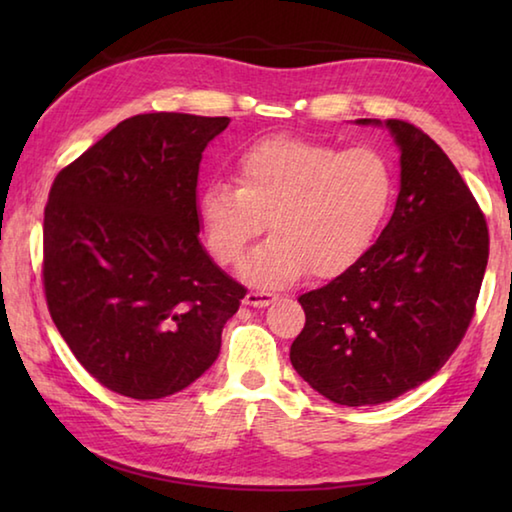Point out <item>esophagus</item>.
I'll use <instances>...</instances> for the list:
<instances>
[{
  "mask_svg": "<svg viewBox=\"0 0 512 512\" xmlns=\"http://www.w3.org/2000/svg\"><path fill=\"white\" fill-rule=\"evenodd\" d=\"M273 300H275L273 293L271 291H264V289L248 291L246 298H244V302H246V305H250V307H268Z\"/></svg>",
  "mask_w": 512,
  "mask_h": 512,
  "instance_id": "esophagus-1",
  "label": "esophagus"
}]
</instances>
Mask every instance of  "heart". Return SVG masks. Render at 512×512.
Masks as SVG:
<instances>
[{
	"instance_id": "1",
	"label": "heart",
	"mask_w": 512,
	"mask_h": 512,
	"mask_svg": "<svg viewBox=\"0 0 512 512\" xmlns=\"http://www.w3.org/2000/svg\"><path fill=\"white\" fill-rule=\"evenodd\" d=\"M235 185L212 183L198 196L207 250L223 266L253 241L273 237L244 266L248 280L287 284L311 271L336 277L357 264L391 212L395 171L375 146L266 137L239 155Z\"/></svg>"
}]
</instances>
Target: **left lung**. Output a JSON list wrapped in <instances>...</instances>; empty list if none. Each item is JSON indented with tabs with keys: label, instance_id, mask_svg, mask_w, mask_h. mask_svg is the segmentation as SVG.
Wrapping results in <instances>:
<instances>
[{
	"label": "left lung",
	"instance_id": "obj_1",
	"mask_svg": "<svg viewBox=\"0 0 512 512\" xmlns=\"http://www.w3.org/2000/svg\"><path fill=\"white\" fill-rule=\"evenodd\" d=\"M386 126L402 149L395 212L357 264L298 298L305 327L289 354L314 391L343 406L391 402L445 366L490 253L485 214L445 151L409 121Z\"/></svg>",
	"mask_w": 512,
	"mask_h": 512
}]
</instances>
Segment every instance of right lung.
Returning a JSON list of instances; mask_svg holds the SVG:
<instances>
[{"label":"right lung","instance_id":"obj_1","mask_svg":"<svg viewBox=\"0 0 512 512\" xmlns=\"http://www.w3.org/2000/svg\"><path fill=\"white\" fill-rule=\"evenodd\" d=\"M228 117L124 119L58 171L42 225L51 320L81 366L133 400L183 391L212 366L246 287L198 241L196 183Z\"/></svg>","mask_w":512,"mask_h":512}]
</instances>
